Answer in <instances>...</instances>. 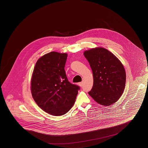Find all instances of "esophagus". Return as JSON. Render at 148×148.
<instances>
[{
  "label": "esophagus",
  "mask_w": 148,
  "mask_h": 148,
  "mask_svg": "<svg viewBox=\"0 0 148 148\" xmlns=\"http://www.w3.org/2000/svg\"><path fill=\"white\" fill-rule=\"evenodd\" d=\"M78 85H79L80 86H83V82H80V83H79Z\"/></svg>",
  "instance_id": "obj_1"
}]
</instances>
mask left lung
<instances>
[{
	"label": "left lung",
	"instance_id": "left-lung-1",
	"mask_svg": "<svg viewBox=\"0 0 148 148\" xmlns=\"http://www.w3.org/2000/svg\"><path fill=\"white\" fill-rule=\"evenodd\" d=\"M84 55L92 68L94 79L92 88L88 94L101 105L113 104L125 89L126 73L123 64L113 53L103 48L86 50Z\"/></svg>",
	"mask_w": 148,
	"mask_h": 148
}]
</instances>
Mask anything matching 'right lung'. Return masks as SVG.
Returning <instances> with one entry per match:
<instances>
[{
    "label": "right lung",
    "instance_id": "right-lung-1",
    "mask_svg": "<svg viewBox=\"0 0 148 148\" xmlns=\"http://www.w3.org/2000/svg\"><path fill=\"white\" fill-rule=\"evenodd\" d=\"M66 53L51 51L35 64L31 80L34 101L42 110L53 115L66 114L73 106L80 87L71 83L64 67Z\"/></svg>",
    "mask_w": 148,
    "mask_h": 148
}]
</instances>
